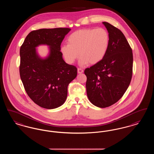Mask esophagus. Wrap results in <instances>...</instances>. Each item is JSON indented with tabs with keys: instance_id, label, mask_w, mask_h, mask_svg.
I'll use <instances>...</instances> for the list:
<instances>
[{
	"instance_id": "34e87169",
	"label": "esophagus",
	"mask_w": 154,
	"mask_h": 154,
	"mask_svg": "<svg viewBox=\"0 0 154 154\" xmlns=\"http://www.w3.org/2000/svg\"><path fill=\"white\" fill-rule=\"evenodd\" d=\"M77 72L79 74L82 73L84 72V70L81 68H78L77 69Z\"/></svg>"
}]
</instances>
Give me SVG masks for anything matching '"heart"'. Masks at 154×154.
Instances as JSON below:
<instances>
[{
    "label": "heart",
    "instance_id": "heart-1",
    "mask_svg": "<svg viewBox=\"0 0 154 154\" xmlns=\"http://www.w3.org/2000/svg\"><path fill=\"white\" fill-rule=\"evenodd\" d=\"M109 44L110 35L107 30L87 28L72 33L67 38V44L62 46L60 50L69 63H73L80 56L81 65H92L104 58Z\"/></svg>",
    "mask_w": 154,
    "mask_h": 154
}]
</instances>
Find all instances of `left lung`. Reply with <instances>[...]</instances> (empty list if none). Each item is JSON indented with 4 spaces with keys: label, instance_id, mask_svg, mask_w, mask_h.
Here are the masks:
<instances>
[{
    "label": "left lung",
    "instance_id": "left-lung-1",
    "mask_svg": "<svg viewBox=\"0 0 154 154\" xmlns=\"http://www.w3.org/2000/svg\"><path fill=\"white\" fill-rule=\"evenodd\" d=\"M110 35L107 52L99 63L85 69L88 99L100 108L111 106L123 96L132 80V50L123 33L103 22Z\"/></svg>",
    "mask_w": 154,
    "mask_h": 154
}]
</instances>
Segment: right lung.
<instances>
[{
    "mask_svg": "<svg viewBox=\"0 0 154 154\" xmlns=\"http://www.w3.org/2000/svg\"><path fill=\"white\" fill-rule=\"evenodd\" d=\"M70 28L40 29L30 32L20 48V74L25 90L33 102L47 109L62 105L67 87L77 74L75 66L62 58L60 45ZM50 46L51 54L45 60L37 55L35 47Z\"/></svg>",
    "mask_w": 154,
    "mask_h": 154,
    "instance_id": "obj_1",
    "label": "right lung"
}]
</instances>
